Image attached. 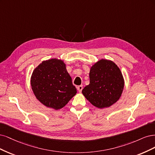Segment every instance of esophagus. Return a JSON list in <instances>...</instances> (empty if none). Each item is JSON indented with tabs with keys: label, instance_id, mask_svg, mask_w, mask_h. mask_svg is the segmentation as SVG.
<instances>
[{
	"label": "esophagus",
	"instance_id": "esophagus-1",
	"mask_svg": "<svg viewBox=\"0 0 155 155\" xmlns=\"http://www.w3.org/2000/svg\"><path fill=\"white\" fill-rule=\"evenodd\" d=\"M77 90L78 91L79 93H81L82 89H83V86H78L77 87Z\"/></svg>",
	"mask_w": 155,
	"mask_h": 155
}]
</instances>
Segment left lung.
Instances as JSON below:
<instances>
[{
  "instance_id": "8db88e82",
  "label": "left lung",
  "mask_w": 155,
  "mask_h": 155,
  "mask_svg": "<svg viewBox=\"0 0 155 155\" xmlns=\"http://www.w3.org/2000/svg\"><path fill=\"white\" fill-rule=\"evenodd\" d=\"M124 87V77L117 65L111 61L101 59L91 68L89 84L82 93L94 106L102 109L118 101Z\"/></svg>"
}]
</instances>
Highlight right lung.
<instances>
[{"label":"right lung","instance_id":"obj_1","mask_svg":"<svg viewBox=\"0 0 155 155\" xmlns=\"http://www.w3.org/2000/svg\"><path fill=\"white\" fill-rule=\"evenodd\" d=\"M31 86L40 102L55 110L64 107L77 93L66 64L57 58L44 61L34 69Z\"/></svg>","mask_w":155,"mask_h":155}]
</instances>
